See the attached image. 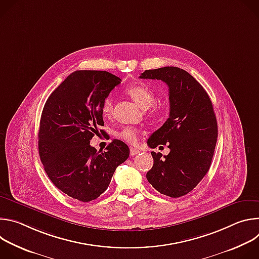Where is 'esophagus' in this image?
<instances>
[{
    "label": "esophagus",
    "mask_w": 259,
    "mask_h": 259,
    "mask_svg": "<svg viewBox=\"0 0 259 259\" xmlns=\"http://www.w3.org/2000/svg\"><path fill=\"white\" fill-rule=\"evenodd\" d=\"M139 153H140V151L137 150V149H134V147H131V149H130V156L131 157H133V156H135V155H137Z\"/></svg>",
    "instance_id": "34e87169"
}]
</instances>
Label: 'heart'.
<instances>
[{"instance_id": "1", "label": "heart", "mask_w": 259, "mask_h": 259, "mask_svg": "<svg viewBox=\"0 0 259 259\" xmlns=\"http://www.w3.org/2000/svg\"><path fill=\"white\" fill-rule=\"evenodd\" d=\"M127 94L142 108L151 107L156 99L152 88L144 84H132L126 88ZM114 102L110 96H106L101 102V113L104 117H110L113 114ZM119 137L129 143H135L138 138V131L133 127H124L119 132Z\"/></svg>"}]
</instances>
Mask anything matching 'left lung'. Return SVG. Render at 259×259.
Segmentation results:
<instances>
[{
  "label": "left lung",
  "instance_id": "1",
  "mask_svg": "<svg viewBox=\"0 0 259 259\" xmlns=\"http://www.w3.org/2000/svg\"><path fill=\"white\" fill-rule=\"evenodd\" d=\"M140 79L161 80L169 87L170 113L152 134V149L168 145L170 153L152 152L153 168L146 178L161 194L179 198L193 191L208 172L217 140V122L210 97L188 71L165 66L143 71Z\"/></svg>",
  "mask_w": 259,
  "mask_h": 259
}]
</instances>
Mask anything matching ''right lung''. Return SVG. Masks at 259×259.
<instances>
[{
  "label": "right lung",
  "mask_w": 259,
  "mask_h": 259,
  "mask_svg": "<svg viewBox=\"0 0 259 259\" xmlns=\"http://www.w3.org/2000/svg\"><path fill=\"white\" fill-rule=\"evenodd\" d=\"M121 81L105 70H76L44 105L40 159L54 186L72 199H97L108 188L117 167L129 157L128 145L119 139L110 142L105 152L90 145L104 125L101 102Z\"/></svg>",
  "instance_id": "1"
}]
</instances>
